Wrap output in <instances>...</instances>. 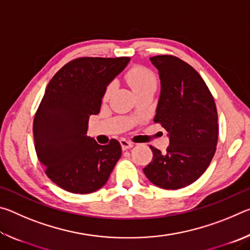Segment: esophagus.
<instances>
[{
    "instance_id": "34e87169",
    "label": "esophagus",
    "mask_w": 250,
    "mask_h": 250,
    "mask_svg": "<svg viewBox=\"0 0 250 250\" xmlns=\"http://www.w3.org/2000/svg\"><path fill=\"white\" fill-rule=\"evenodd\" d=\"M120 145H121L122 150L130 149V147H132V146H133V143L131 142V141L125 140V139H121V140H120Z\"/></svg>"
}]
</instances>
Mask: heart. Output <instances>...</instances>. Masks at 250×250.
Segmentation results:
<instances>
[{"instance_id": "obj_1", "label": "heart", "mask_w": 250, "mask_h": 250, "mask_svg": "<svg viewBox=\"0 0 250 250\" xmlns=\"http://www.w3.org/2000/svg\"><path fill=\"white\" fill-rule=\"evenodd\" d=\"M125 80L130 84L131 89L133 90L135 95L139 92L155 89L156 88V78L149 69L143 68V67H132L125 73ZM113 90H115V84L112 83L105 86L103 100L107 101L111 97Z\"/></svg>"}]
</instances>
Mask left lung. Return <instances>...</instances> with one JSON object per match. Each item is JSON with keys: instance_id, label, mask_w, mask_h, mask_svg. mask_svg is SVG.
<instances>
[{"instance_id": "left-lung-1", "label": "left lung", "mask_w": 250, "mask_h": 250, "mask_svg": "<svg viewBox=\"0 0 250 250\" xmlns=\"http://www.w3.org/2000/svg\"><path fill=\"white\" fill-rule=\"evenodd\" d=\"M150 61L159 70L160 98L154 122L167 131L166 153L150 146L153 159L143 168L151 183L179 189L195 182L208 167L216 151V104L200 74L172 55Z\"/></svg>"}]
</instances>
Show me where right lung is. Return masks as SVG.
<instances>
[{"label":"right lung","instance_id":"right-lung-1","mask_svg":"<svg viewBox=\"0 0 250 250\" xmlns=\"http://www.w3.org/2000/svg\"><path fill=\"white\" fill-rule=\"evenodd\" d=\"M129 57H82L62 67L47 84L33 124L35 150L55 184L75 194L107 183L121 156L116 139L100 146L87 135L98 115L105 86L125 68Z\"/></svg>","mask_w":250,"mask_h":250}]
</instances>
